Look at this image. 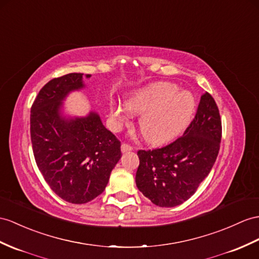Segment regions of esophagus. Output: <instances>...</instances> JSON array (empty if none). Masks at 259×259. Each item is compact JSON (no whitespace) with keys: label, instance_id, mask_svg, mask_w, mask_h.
<instances>
[{"label":"esophagus","instance_id":"obj_1","mask_svg":"<svg viewBox=\"0 0 259 259\" xmlns=\"http://www.w3.org/2000/svg\"><path fill=\"white\" fill-rule=\"evenodd\" d=\"M121 150H122V153H126V151H131V150H133V147H132L131 145H128V144H125V143H123V144H122V146H121Z\"/></svg>","mask_w":259,"mask_h":259}]
</instances>
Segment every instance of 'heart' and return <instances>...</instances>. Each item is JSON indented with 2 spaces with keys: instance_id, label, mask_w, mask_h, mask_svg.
<instances>
[{
  "instance_id": "b5f03b06",
  "label": "heart",
  "mask_w": 259,
  "mask_h": 259,
  "mask_svg": "<svg viewBox=\"0 0 259 259\" xmlns=\"http://www.w3.org/2000/svg\"><path fill=\"white\" fill-rule=\"evenodd\" d=\"M195 109L191 92L169 82H158L137 90L126 104L112 102L110 115L115 128L128 122L132 114H142L138 128L149 144H163L179 135L190 122Z\"/></svg>"
}]
</instances>
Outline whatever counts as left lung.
I'll list each match as a JSON object with an SVG mask.
<instances>
[{
    "label": "left lung",
    "instance_id": "8db88e82",
    "mask_svg": "<svg viewBox=\"0 0 259 259\" xmlns=\"http://www.w3.org/2000/svg\"><path fill=\"white\" fill-rule=\"evenodd\" d=\"M222 124L210 93L201 97L197 114L184 135L165 147L138 150L136 186L161 207L184 203L197 191L217 160Z\"/></svg>",
    "mask_w": 259,
    "mask_h": 259
}]
</instances>
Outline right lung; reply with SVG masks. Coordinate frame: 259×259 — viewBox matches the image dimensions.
I'll return each instance as SVG.
<instances>
[{"label":"right lung","instance_id":"add662e5","mask_svg":"<svg viewBox=\"0 0 259 259\" xmlns=\"http://www.w3.org/2000/svg\"><path fill=\"white\" fill-rule=\"evenodd\" d=\"M83 73H68L41 88L30 109L35 160L52 190L67 202L87 203L104 191L122 156L121 142L98 113L65 117L62 101L84 88ZM90 78V74L85 75Z\"/></svg>","mask_w":259,"mask_h":259}]
</instances>
